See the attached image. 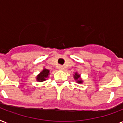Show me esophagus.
Instances as JSON below:
<instances>
[{"instance_id": "esophagus-1", "label": "esophagus", "mask_w": 123, "mask_h": 123, "mask_svg": "<svg viewBox=\"0 0 123 123\" xmlns=\"http://www.w3.org/2000/svg\"><path fill=\"white\" fill-rule=\"evenodd\" d=\"M58 69H64L63 66L59 65V66H58Z\"/></svg>"}]
</instances>
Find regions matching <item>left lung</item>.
<instances>
[{"label": "left lung", "mask_w": 123, "mask_h": 123, "mask_svg": "<svg viewBox=\"0 0 123 123\" xmlns=\"http://www.w3.org/2000/svg\"><path fill=\"white\" fill-rule=\"evenodd\" d=\"M79 77H80V75H78V74H77V73H75V75H74V78H75V80H78V79H79ZM77 82H79V83H82V81H81V80H78V81H77Z\"/></svg>", "instance_id": "left-lung-1"}]
</instances>
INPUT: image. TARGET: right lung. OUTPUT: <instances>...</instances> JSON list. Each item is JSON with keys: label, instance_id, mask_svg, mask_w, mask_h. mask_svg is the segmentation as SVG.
<instances>
[{"label": "right lung", "instance_id": "add662e5", "mask_svg": "<svg viewBox=\"0 0 123 123\" xmlns=\"http://www.w3.org/2000/svg\"><path fill=\"white\" fill-rule=\"evenodd\" d=\"M49 70L46 69H44L41 71V73L39 75H37V81H39V82H43V81H44L46 80V78L48 77V75H49Z\"/></svg>", "mask_w": 123, "mask_h": 123}]
</instances>
